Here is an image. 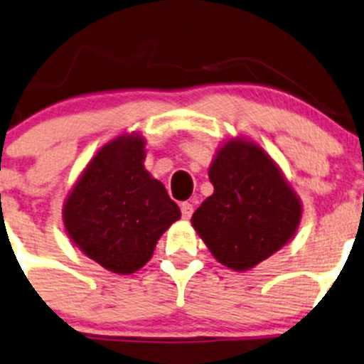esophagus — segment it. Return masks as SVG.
<instances>
[{
    "mask_svg": "<svg viewBox=\"0 0 364 364\" xmlns=\"http://www.w3.org/2000/svg\"><path fill=\"white\" fill-rule=\"evenodd\" d=\"M193 214V205L190 202H183L181 204V216L183 220H190Z\"/></svg>",
    "mask_w": 364,
    "mask_h": 364,
    "instance_id": "obj_1",
    "label": "esophagus"
}]
</instances>
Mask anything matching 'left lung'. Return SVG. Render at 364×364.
Returning a JSON list of instances; mask_svg holds the SVG:
<instances>
[{
    "label": "left lung",
    "instance_id": "left-lung-1",
    "mask_svg": "<svg viewBox=\"0 0 364 364\" xmlns=\"http://www.w3.org/2000/svg\"><path fill=\"white\" fill-rule=\"evenodd\" d=\"M214 192L192 225L221 265L244 272L293 239L301 200L281 167L255 141H225L209 167Z\"/></svg>",
    "mask_w": 364,
    "mask_h": 364
}]
</instances>
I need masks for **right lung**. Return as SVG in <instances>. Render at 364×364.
<instances>
[{
	"label": "right lung",
	"instance_id": "obj_1",
	"mask_svg": "<svg viewBox=\"0 0 364 364\" xmlns=\"http://www.w3.org/2000/svg\"><path fill=\"white\" fill-rule=\"evenodd\" d=\"M146 141L122 134L87 164L63 205L68 237L113 274L148 263L162 233L181 218L166 186L144 169Z\"/></svg>",
	"mask_w": 364,
	"mask_h": 364
}]
</instances>
